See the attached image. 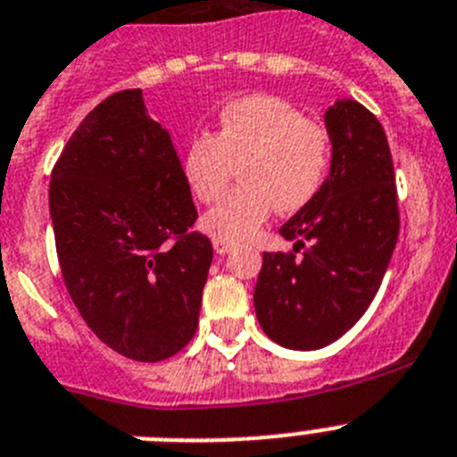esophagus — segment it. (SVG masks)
I'll return each instance as SVG.
<instances>
[{
  "label": "esophagus",
  "instance_id": "esophagus-1",
  "mask_svg": "<svg viewBox=\"0 0 457 457\" xmlns=\"http://www.w3.org/2000/svg\"><path fill=\"white\" fill-rule=\"evenodd\" d=\"M212 247H215V252L220 253V256H224V253H228L233 249V242H224V240H215L212 242Z\"/></svg>",
  "mask_w": 457,
  "mask_h": 457
}]
</instances>
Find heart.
I'll use <instances>...</instances> for the list:
<instances>
[{
  "label": "heart",
  "instance_id": "b5f03b06",
  "mask_svg": "<svg viewBox=\"0 0 457 457\" xmlns=\"http://www.w3.org/2000/svg\"><path fill=\"white\" fill-rule=\"evenodd\" d=\"M236 164L242 183L201 220L215 240H249L277 208L309 205L327 179L329 137L286 100L245 96L224 104L215 132L192 137L180 160L185 183L204 204L220 196Z\"/></svg>",
  "mask_w": 457,
  "mask_h": 457
}]
</instances>
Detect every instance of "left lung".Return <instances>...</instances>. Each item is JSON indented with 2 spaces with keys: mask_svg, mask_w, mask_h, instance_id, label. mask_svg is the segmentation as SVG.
<instances>
[{
  "mask_svg": "<svg viewBox=\"0 0 457 457\" xmlns=\"http://www.w3.org/2000/svg\"><path fill=\"white\" fill-rule=\"evenodd\" d=\"M329 176L278 233L293 252L263 253L253 306L263 332L290 350L325 348L364 316L398 240L395 176L379 120L357 100L325 112ZM303 256L297 257L296 252Z\"/></svg>",
  "mask_w": 457,
  "mask_h": 457,
  "instance_id": "1",
  "label": "left lung"
}]
</instances>
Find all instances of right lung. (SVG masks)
<instances>
[{
  "label": "right lung",
  "mask_w": 457,
  "mask_h": 457,
  "mask_svg": "<svg viewBox=\"0 0 457 457\" xmlns=\"http://www.w3.org/2000/svg\"><path fill=\"white\" fill-rule=\"evenodd\" d=\"M50 217L68 293L100 341L148 364L192 341L212 245L189 231L192 192L141 88L109 96L72 132Z\"/></svg>",
  "instance_id": "1"
}]
</instances>
